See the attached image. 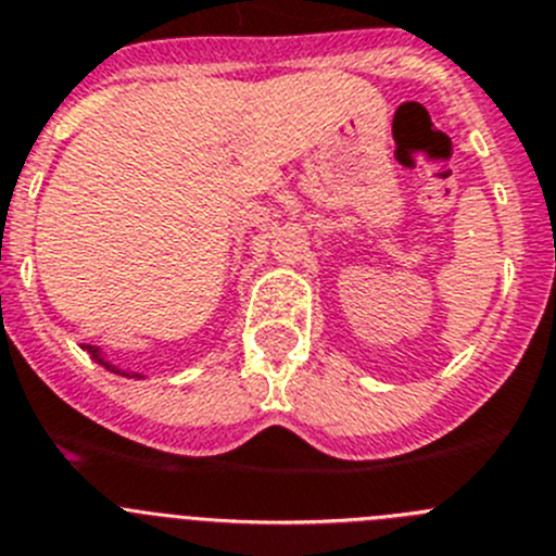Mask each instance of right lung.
<instances>
[{"label": "right lung", "mask_w": 556, "mask_h": 556, "mask_svg": "<svg viewBox=\"0 0 556 556\" xmlns=\"http://www.w3.org/2000/svg\"><path fill=\"white\" fill-rule=\"evenodd\" d=\"M85 349V352H88V354H91V357L93 359H97V363H102L104 365V368H108V371H113V374H122V377H138V379H141V374H132V371H122V368H118V365H110L108 363V359H102V352H99V349L97 346H83Z\"/></svg>", "instance_id": "add662e5"}]
</instances>
